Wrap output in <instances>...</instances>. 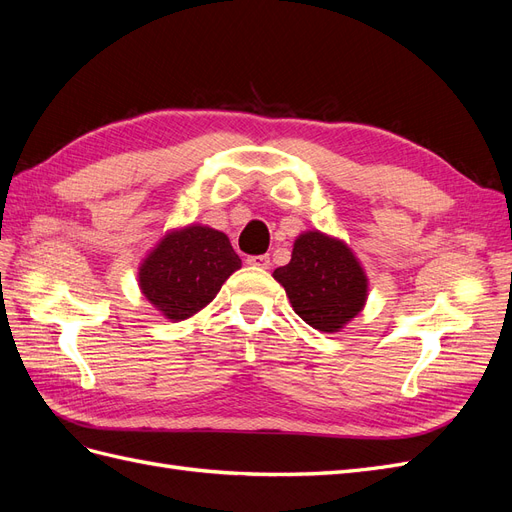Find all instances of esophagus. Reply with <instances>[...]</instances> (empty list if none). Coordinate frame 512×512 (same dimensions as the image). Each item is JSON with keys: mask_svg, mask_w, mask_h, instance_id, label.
I'll return each mask as SVG.
<instances>
[{"mask_svg": "<svg viewBox=\"0 0 512 512\" xmlns=\"http://www.w3.org/2000/svg\"><path fill=\"white\" fill-rule=\"evenodd\" d=\"M247 265L258 267V269H269L271 258L269 254H260V256H247Z\"/></svg>", "mask_w": 512, "mask_h": 512, "instance_id": "34e87169", "label": "esophagus"}]
</instances>
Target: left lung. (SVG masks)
Returning a JSON list of instances; mask_svg holds the SVG:
<instances>
[{"mask_svg": "<svg viewBox=\"0 0 512 512\" xmlns=\"http://www.w3.org/2000/svg\"><path fill=\"white\" fill-rule=\"evenodd\" d=\"M273 277L284 286L294 312L324 333L344 329L367 299V277L350 247L318 230L294 241L290 262Z\"/></svg>", "mask_w": 512, "mask_h": 512, "instance_id": "1", "label": "left lung"}]
</instances>
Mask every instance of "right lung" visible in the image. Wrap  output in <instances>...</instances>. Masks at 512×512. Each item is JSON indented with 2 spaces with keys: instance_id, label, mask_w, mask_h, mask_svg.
I'll list each match as a JSON object with an SVG mask.
<instances>
[{
  "instance_id": "right-lung-1",
  "label": "right lung",
  "mask_w": 512,
  "mask_h": 512,
  "mask_svg": "<svg viewBox=\"0 0 512 512\" xmlns=\"http://www.w3.org/2000/svg\"><path fill=\"white\" fill-rule=\"evenodd\" d=\"M241 258L224 232L209 226L173 230L138 269V284L149 303L170 320H185L209 305Z\"/></svg>"
}]
</instances>
